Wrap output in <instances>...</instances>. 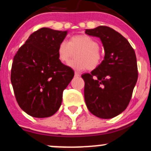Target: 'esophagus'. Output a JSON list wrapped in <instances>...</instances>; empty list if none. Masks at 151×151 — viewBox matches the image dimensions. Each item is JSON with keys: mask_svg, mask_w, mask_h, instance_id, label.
I'll use <instances>...</instances> for the list:
<instances>
[{"mask_svg": "<svg viewBox=\"0 0 151 151\" xmlns=\"http://www.w3.org/2000/svg\"><path fill=\"white\" fill-rule=\"evenodd\" d=\"M75 76L76 77H80L81 75H80V73H78V72H75Z\"/></svg>", "mask_w": 151, "mask_h": 151, "instance_id": "1", "label": "esophagus"}]
</instances>
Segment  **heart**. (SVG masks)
<instances>
[{
  "label": "heart",
  "mask_w": 151,
  "mask_h": 151,
  "mask_svg": "<svg viewBox=\"0 0 151 151\" xmlns=\"http://www.w3.org/2000/svg\"><path fill=\"white\" fill-rule=\"evenodd\" d=\"M76 52L77 59L68 65L77 70H95L101 65L103 55L99 49L98 41L86 34H80L71 37L68 42L62 41L57 48L58 59L62 63H66Z\"/></svg>",
  "instance_id": "1"
}]
</instances>
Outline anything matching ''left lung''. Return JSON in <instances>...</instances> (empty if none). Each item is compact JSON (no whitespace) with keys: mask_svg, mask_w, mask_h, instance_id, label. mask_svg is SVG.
<instances>
[{"mask_svg":"<svg viewBox=\"0 0 151 151\" xmlns=\"http://www.w3.org/2000/svg\"><path fill=\"white\" fill-rule=\"evenodd\" d=\"M85 33L99 37L105 50L101 65L90 73L81 76L86 105L96 117L112 118L127 108L137 83L135 52L123 36L109 27L101 25L86 29Z\"/></svg>","mask_w":151,"mask_h":151,"instance_id":"1","label":"left lung"}]
</instances>
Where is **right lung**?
Listing matches in <instances>:
<instances>
[{
  "label": "right lung",
  "mask_w": 151,
  "mask_h": 151,
  "mask_svg": "<svg viewBox=\"0 0 151 151\" xmlns=\"http://www.w3.org/2000/svg\"><path fill=\"white\" fill-rule=\"evenodd\" d=\"M68 31L42 28L29 36L13 59L11 82L20 108L34 117L54 114L64 89L74 76L70 67L58 59L59 44Z\"/></svg>",
  "instance_id": "1"
}]
</instances>
